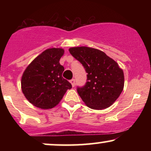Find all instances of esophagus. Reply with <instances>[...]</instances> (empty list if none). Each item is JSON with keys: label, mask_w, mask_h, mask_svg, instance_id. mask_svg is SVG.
<instances>
[{"label": "esophagus", "mask_w": 151, "mask_h": 151, "mask_svg": "<svg viewBox=\"0 0 151 151\" xmlns=\"http://www.w3.org/2000/svg\"><path fill=\"white\" fill-rule=\"evenodd\" d=\"M70 81L71 84H72V86H74V85H75V80H74V79H71Z\"/></svg>", "instance_id": "1"}]
</instances>
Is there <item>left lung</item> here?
<instances>
[{"label":"left lung","instance_id":"1","mask_svg":"<svg viewBox=\"0 0 151 151\" xmlns=\"http://www.w3.org/2000/svg\"><path fill=\"white\" fill-rule=\"evenodd\" d=\"M87 73V81L77 92L89 108L101 110L111 106L119 97L124 86L123 70L104 52L89 47L69 49Z\"/></svg>","mask_w":151,"mask_h":151}]
</instances>
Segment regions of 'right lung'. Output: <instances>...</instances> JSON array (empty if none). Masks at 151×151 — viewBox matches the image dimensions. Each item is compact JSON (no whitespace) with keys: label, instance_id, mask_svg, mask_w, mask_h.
I'll return each mask as SVG.
<instances>
[{"label":"right lung","instance_id":"obj_1","mask_svg":"<svg viewBox=\"0 0 151 151\" xmlns=\"http://www.w3.org/2000/svg\"><path fill=\"white\" fill-rule=\"evenodd\" d=\"M65 50H45L26 67L21 78V89L30 103L37 108L49 109L60 103L72 85L62 77L65 68L60 64Z\"/></svg>","mask_w":151,"mask_h":151}]
</instances>
